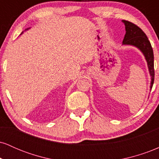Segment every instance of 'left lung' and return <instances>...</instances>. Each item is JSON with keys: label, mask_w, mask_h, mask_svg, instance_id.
Listing matches in <instances>:
<instances>
[{"label": "left lung", "mask_w": 159, "mask_h": 159, "mask_svg": "<svg viewBox=\"0 0 159 159\" xmlns=\"http://www.w3.org/2000/svg\"><path fill=\"white\" fill-rule=\"evenodd\" d=\"M125 27V34L123 41V45H134L139 48L145 57L147 62L149 74L151 76V85L152 88L154 83L155 71H154V55L150 42L149 41L147 35L139 27L129 21L123 20Z\"/></svg>", "instance_id": "left-lung-1"}]
</instances>
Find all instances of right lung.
Returning <instances> with one entry per match:
<instances>
[{
  "label": "right lung",
  "mask_w": 159,
  "mask_h": 159,
  "mask_svg": "<svg viewBox=\"0 0 159 159\" xmlns=\"http://www.w3.org/2000/svg\"><path fill=\"white\" fill-rule=\"evenodd\" d=\"M28 29H29V28H27V29H26V30H28ZM22 33H23V32H22ZM22 33H21V34H22Z\"/></svg>",
  "instance_id": "obj_1"
}]
</instances>
